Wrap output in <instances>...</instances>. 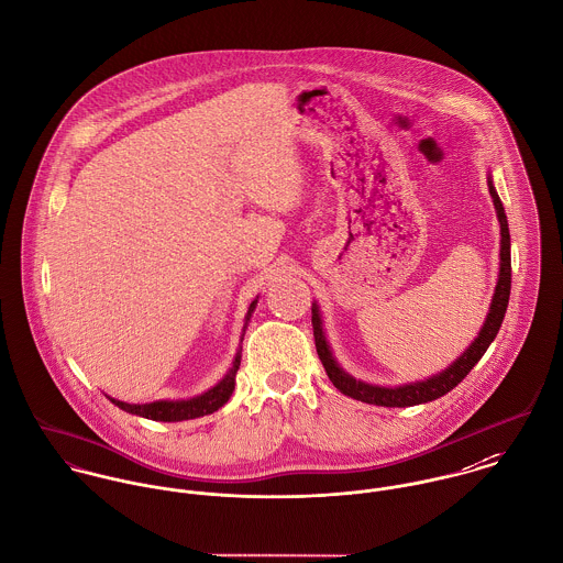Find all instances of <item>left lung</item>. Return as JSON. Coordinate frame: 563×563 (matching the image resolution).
I'll return each mask as SVG.
<instances>
[{"instance_id": "left-lung-1", "label": "left lung", "mask_w": 563, "mask_h": 563, "mask_svg": "<svg viewBox=\"0 0 563 563\" xmlns=\"http://www.w3.org/2000/svg\"><path fill=\"white\" fill-rule=\"evenodd\" d=\"M487 187H489V196L494 200V209H496V218L500 222V267H498V280H496V289L492 296V305L487 311V318L478 331V335L474 341L450 363L446 369L424 378V380H416V383H405V385H394V387H385V385H372L365 380L354 378L352 374H347L335 358L329 339L324 333V322H322V313L318 302H313L311 307V324H313V338H316V347H318V356L331 378V383L338 387L341 394L367 402V405H376V407H413V405H422V402H431L442 398L444 394H449L450 389H454L467 374L470 369L481 361V356L485 354V350L489 347V343L496 339L500 324L505 320V311L509 305V291H511V239H509V224H507V216L503 209V202L496 194L492 174L487 178Z\"/></svg>"}]
</instances>
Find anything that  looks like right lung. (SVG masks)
<instances>
[{
    "label": "right lung",
    "instance_id": "obj_1",
    "mask_svg": "<svg viewBox=\"0 0 563 563\" xmlns=\"http://www.w3.org/2000/svg\"><path fill=\"white\" fill-rule=\"evenodd\" d=\"M256 302H258V296L247 307L243 331H241V341H243L245 329L250 324V318H252V313L256 309ZM239 365H241V343L236 347V354H234L232 365L225 372L224 378L216 387H211L209 391H205V394H200L196 398H187V400H154V402H145V405L121 402V400H114L111 396H109V400L117 405L119 409H123L125 413L141 416V418H147V420H156V422H183V420L202 418V416H209V413L218 411L220 407H224L225 402H228V398L232 396V389H234V376H236Z\"/></svg>",
    "mask_w": 563,
    "mask_h": 563
}]
</instances>
